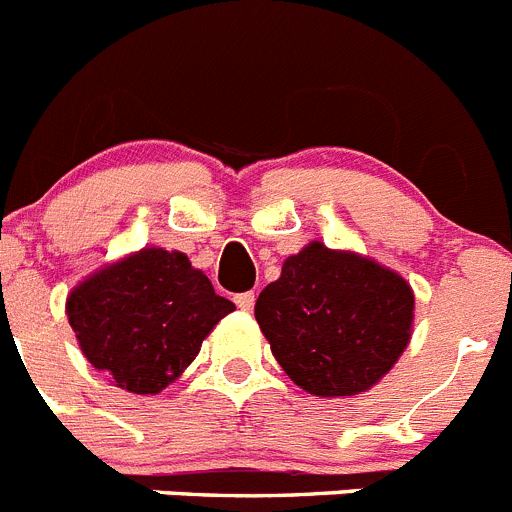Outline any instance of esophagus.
I'll return each instance as SVG.
<instances>
[{
  "label": "esophagus",
  "instance_id": "34e87169",
  "mask_svg": "<svg viewBox=\"0 0 512 512\" xmlns=\"http://www.w3.org/2000/svg\"><path fill=\"white\" fill-rule=\"evenodd\" d=\"M235 305L241 307L243 312H251L253 305H256V295L253 292H241V295H235Z\"/></svg>",
  "mask_w": 512,
  "mask_h": 512
}]
</instances>
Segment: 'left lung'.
<instances>
[{
	"label": "left lung",
	"mask_w": 512,
	"mask_h": 512,
	"mask_svg": "<svg viewBox=\"0 0 512 512\" xmlns=\"http://www.w3.org/2000/svg\"><path fill=\"white\" fill-rule=\"evenodd\" d=\"M413 289L400 274L356 253L310 243L256 300V320L287 377L320 397L377 384L400 359L413 328Z\"/></svg>",
	"instance_id": "left-lung-1"
}]
</instances>
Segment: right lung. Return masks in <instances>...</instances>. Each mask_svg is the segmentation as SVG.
<instances>
[{
    "mask_svg": "<svg viewBox=\"0 0 512 512\" xmlns=\"http://www.w3.org/2000/svg\"><path fill=\"white\" fill-rule=\"evenodd\" d=\"M235 305L179 251L143 248L97 271L66 312L89 364L135 395L169 387Z\"/></svg>",
    "mask_w": 512,
    "mask_h": 512,
    "instance_id": "right-lung-1",
    "label": "right lung"
}]
</instances>
